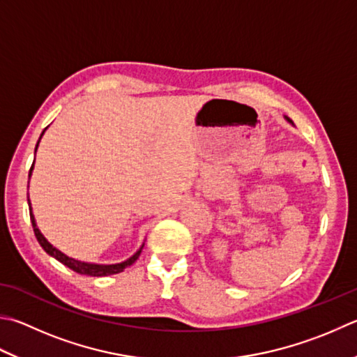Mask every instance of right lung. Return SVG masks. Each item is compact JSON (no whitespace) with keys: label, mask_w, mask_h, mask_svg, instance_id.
<instances>
[{"label":"right lung","mask_w":357,"mask_h":357,"mask_svg":"<svg viewBox=\"0 0 357 357\" xmlns=\"http://www.w3.org/2000/svg\"><path fill=\"white\" fill-rule=\"evenodd\" d=\"M43 132H45V130H43ZM42 135H43V133H42ZM42 135H40V138H42ZM38 141H40V139H38ZM37 147H38V143H37V146H36V151H37ZM32 167H33V163H32V166H31L29 176H31V172H32ZM28 204H29V200H28ZM29 214H31V222H32L33 233H36V238H37V241H38V244L43 247V250H45L46 253H48V255H51L52 258H56L57 261L62 262V264H65L66 267H70L71 271L77 272V273H80V275H90V277H107V275L119 273V272H123L126 267L132 266L133 262H135V261L138 259L141 250H143V247H141L139 250H138L135 255H133L132 258H129V259L124 261V262H121V264H110V266H104V264H89V262H82V261L73 259V258H70V257H66V255H63L60 250H57L56 247H52V245L50 244V242L45 239V236H43L42 233H40V230H38L37 225H36V219H33V216H32V210H31V208H29Z\"/></svg>","instance_id":"right-lung-1"}]
</instances>
